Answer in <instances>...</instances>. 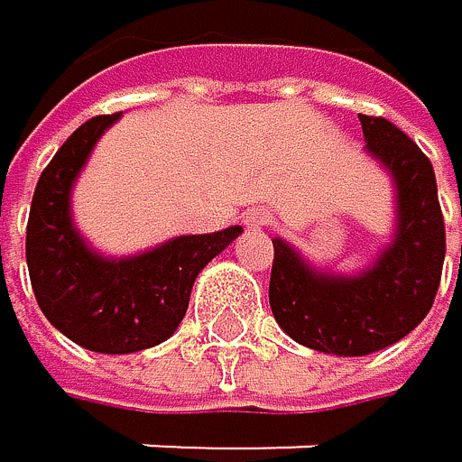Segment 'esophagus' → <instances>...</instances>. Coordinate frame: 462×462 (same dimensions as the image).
I'll return each instance as SVG.
<instances>
[{
	"label": "esophagus",
	"mask_w": 462,
	"mask_h": 462,
	"mask_svg": "<svg viewBox=\"0 0 462 462\" xmlns=\"http://www.w3.org/2000/svg\"><path fill=\"white\" fill-rule=\"evenodd\" d=\"M272 221V213L269 210H252V213H246V224L249 226H265Z\"/></svg>",
	"instance_id": "obj_1"
}]
</instances>
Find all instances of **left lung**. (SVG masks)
Masks as SVG:
<instances>
[{
  "instance_id": "1",
  "label": "left lung",
  "mask_w": 462,
  "mask_h": 462,
  "mask_svg": "<svg viewBox=\"0 0 462 462\" xmlns=\"http://www.w3.org/2000/svg\"><path fill=\"white\" fill-rule=\"evenodd\" d=\"M368 152L391 169L399 190L393 244L363 277L316 274L274 241L269 301L277 324L301 346L360 357L380 352L430 313L447 254V229L430 157L383 116H363Z\"/></svg>"
}]
</instances>
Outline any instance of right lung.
<instances>
[{
  "label": "right lung",
  "instance_id": "1",
  "mask_svg": "<svg viewBox=\"0 0 462 462\" xmlns=\"http://www.w3.org/2000/svg\"><path fill=\"white\" fill-rule=\"evenodd\" d=\"M116 118L118 113L85 121L43 169L27 221V269L38 308L66 338L91 352L127 355L174 335L193 280L241 236V226L182 236L130 260H105L88 249L71 226L69 193Z\"/></svg>",
  "mask_w": 462,
  "mask_h": 462
}]
</instances>
